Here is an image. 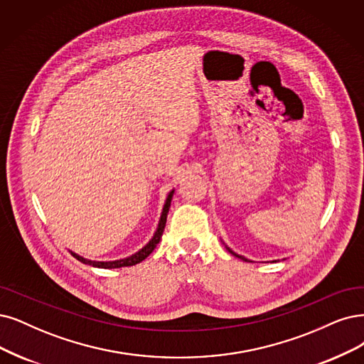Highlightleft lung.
Here are the masks:
<instances>
[{
    "label": "left lung",
    "mask_w": 364,
    "mask_h": 364,
    "mask_svg": "<svg viewBox=\"0 0 364 364\" xmlns=\"http://www.w3.org/2000/svg\"><path fill=\"white\" fill-rule=\"evenodd\" d=\"M228 250H230V252H231V253H232V255H235V257H238V258H240V259H243V261H247V259H246V258H245V257H240V255H237V253H234V252H232V250H231V249H230V247H228Z\"/></svg>",
    "instance_id": "left-lung-1"
}]
</instances>
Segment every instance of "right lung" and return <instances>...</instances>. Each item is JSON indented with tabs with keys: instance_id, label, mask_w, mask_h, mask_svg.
<instances>
[{
	"instance_id": "right-lung-1",
	"label": "right lung",
	"mask_w": 364,
	"mask_h": 364,
	"mask_svg": "<svg viewBox=\"0 0 364 364\" xmlns=\"http://www.w3.org/2000/svg\"><path fill=\"white\" fill-rule=\"evenodd\" d=\"M172 195H173V191L168 195L166 198V203H165V207H164V211H161V216H160V222H159V228L157 231L154 234V237L148 241V245L144 246L139 252H136L134 255H132V257L129 258H124V259H118V261H109V262H99V261H90V259H85L82 257H79V255L70 252L73 257L84 262V264H88V265H92V267H99V268H119V267H130V265H134V264H139L141 261H144L148 255H150L156 246L159 245V241L161 238V234H164V230H165V225H166V216H168V211H169V207H171V199H172Z\"/></svg>"
}]
</instances>
